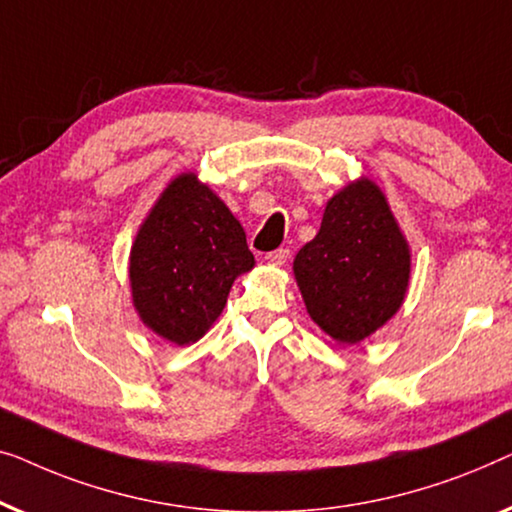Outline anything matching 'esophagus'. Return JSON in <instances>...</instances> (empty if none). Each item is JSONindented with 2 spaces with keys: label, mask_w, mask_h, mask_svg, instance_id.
<instances>
[{
  "label": "esophagus",
  "mask_w": 512,
  "mask_h": 512,
  "mask_svg": "<svg viewBox=\"0 0 512 512\" xmlns=\"http://www.w3.org/2000/svg\"><path fill=\"white\" fill-rule=\"evenodd\" d=\"M287 259H290V250L278 248V250H273V253L266 255L264 262L271 264V266H283V264H287Z\"/></svg>",
  "instance_id": "esophagus-1"
}]
</instances>
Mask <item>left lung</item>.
Wrapping results in <instances>:
<instances>
[{"label": "left lung", "mask_w": 512, "mask_h": 512, "mask_svg": "<svg viewBox=\"0 0 512 512\" xmlns=\"http://www.w3.org/2000/svg\"><path fill=\"white\" fill-rule=\"evenodd\" d=\"M292 271L311 320L338 345L364 341L399 313L410 246L376 181L357 178L327 201L320 232Z\"/></svg>", "instance_id": "8db88e82"}]
</instances>
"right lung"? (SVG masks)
I'll return each mask as SVG.
<instances>
[{
    "label": "right lung",
    "instance_id": "right-lung-1",
    "mask_svg": "<svg viewBox=\"0 0 512 512\" xmlns=\"http://www.w3.org/2000/svg\"><path fill=\"white\" fill-rule=\"evenodd\" d=\"M253 266L241 222L194 171H183L136 229L129 250L134 311L164 341L197 343L220 318L234 280Z\"/></svg>",
    "mask_w": 512,
    "mask_h": 512
}]
</instances>
